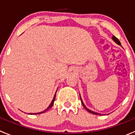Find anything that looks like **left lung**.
Listing matches in <instances>:
<instances>
[{
    "label": "left lung",
    "mask_w": 135,
    "mask_h": 135,
    "mask_svg": "<svg viewBox=\"0 0 135 135\" xmlns=\"http://www.w3.org/2000/svg\"><path fill=\"white\" fill-rule=\"evenodd\" d=\"M112 39H113V40H114V42H115V43H117V44H119V45H121V43H120V42H119V40H118V39L117 38L115 37V36H113V37H112ZM80 99H81V103H82V105L84 106V108H85V109H86L87 110H88V111L89 112L91 113V114H96V115H100V114H99V113L95 112H93V111H91V110H89V109H88V108H86V107H85V106L84 105V103H83L82 100H81V97H80Z\"/></svg>",
    "instance_id": "8db88e82"
}]
</instances>
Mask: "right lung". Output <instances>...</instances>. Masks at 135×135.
<instances>
[{
	"instance_id": "right-lung-1",
	"label": "right lung",
	"mask_w": 135,
	"mask_h": 135,
	"mask_svg": "<svg viewBox=\"0 0 135 135\" xmlns=\"http://www.w3.org/2000/svg\"><path fill=\"white\" fill-rule=\"evenodd\" d=\"M55 96H56V93H55V96H54V99H53V100H52V102H51V104H50V105L49 106V107H47V108H46V110H44V111L41 112H38V113H35V114H42V113H44V112H46V111H47V110H48L49 109H50V108H51V107H52V106L54 105V101H55Z\"/></svg>"
}]
</instances>
